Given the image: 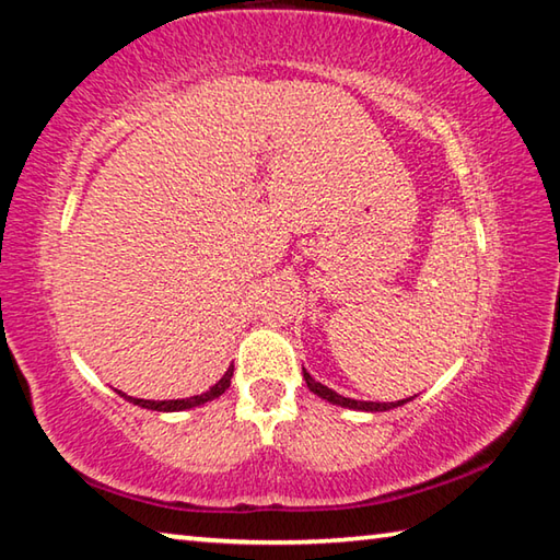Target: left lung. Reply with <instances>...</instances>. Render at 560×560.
Masks as SVG:
<instances>
[{"label": "left lung", "mask_w": 560, "mask_h": 560, "mask_svg": "<svg viewBox=\"0 0 560 560\" xmlns=\"http://www.w3.org/2000/svg\"><path fill=\"white\" fill-rule=\"evenodd\" d=\"M303 381H306V385H308V390H311V393H316L318 397H324V400L334 402V405L350 407V410L383 412V410H393V407H397V405H405L407 400H410V397H407V400H397V402H363V400H350V397L338 395L336 390H330V387H326V385H320L318 381H314V377H311V373H306V368H303Z\"/></svg>", "instance_id": "obj_1"}]
</instances>
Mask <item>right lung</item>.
<instances>
[{
	"mask_svg": "<svg viewBox=\"0 0 560 560\" xmlns=\"http://www.w3.org/2000/svg\"><path fill=\"white\" fill-rule=\"evenodd\" d=\"M232 373H234V365H230V371L222 375V381L212 385L210 390L202 393V395H195V397H185V400H140V397H128L126 393H120L126 400H130L132 405H140V407H148V410H160V412H175V410H187V407H195V405H202L207 400H214V397H220L226 387L232 383Z\"/></svg>",
	"mask_w": 560,
	"mask_h": 560,
	"instance_id": "1",
	"label": "right lung"
}]
</instances>
